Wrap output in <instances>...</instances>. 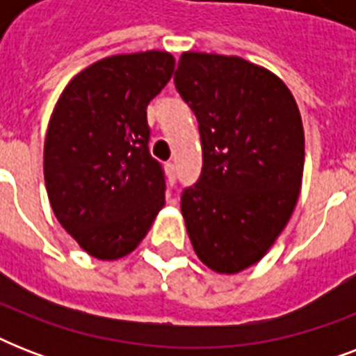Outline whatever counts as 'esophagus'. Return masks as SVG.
I'll list each match as a JSON object with an SVG mask.
<instances>
[{
  "instance_id": "obj_1",
  "label": "esophagus",
  "mask_w": 356,
  "mask_h": 356,
  "mask_svg": "<svg viewBox=\"0 0 356 356\" xmlns=\"http://www.w3.org/2000/svg\"><path fill=\"white\" fill-rule=\"evenodd\" d=\"M166 173L168 179H170V183H175V164H173V162H168L166 164Z\"/></svg>"
}]
</instances>
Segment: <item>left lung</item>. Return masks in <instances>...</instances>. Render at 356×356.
<instances>
[{"label":"left lung","instance_id":"1","mask_svg":"<svg viewBox=\"0 0 356 356\" xmlns=\"http://www.w3.org/2000/svg\"><path fill=\"white\" fill-rule=\"evenodd\" d=\"M175 88L200 123L203 170L181 212L195 254L218 273L257 264L286 227L301 188L303 122L270 70L216 53L186 51Z\"/></svg>","mask_w":356,"mask_h":356}]
</instances>
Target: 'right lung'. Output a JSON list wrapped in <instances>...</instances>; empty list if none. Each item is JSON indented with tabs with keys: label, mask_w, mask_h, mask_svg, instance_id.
<instances>
[{
	"label": "right lung",
	"mask_w": 356,
	"mask_h": 356,
	"mask_svg": "<svg viewBox=\"0 0 356 356\" xmlns=\"http://www.w3.org/2000/svg\"><path fill=\"white\" fill-rule=\"evenodd\" d=\"M166 51L113 55L64 88L44 142L51 209L75 242L99 260L136 249L166 197L149 153L147 105L172 79Z\"/></svg>",
	"instance_id": "obj_1"
}]
</instances>
